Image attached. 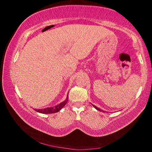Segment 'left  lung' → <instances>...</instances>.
Wrapping results in <instances>:
<instances>
[{
	"label": "left lung",
	"mask_w": 152,
	"mask_h": 152,
	"mask_svg": "<svg viewBox=\"0 0 152 152\" xmlns=\"http://www.w3.org/2000/svg\"><path fill=\"white\" fill-rule=\"evenodd\" d=\"M93 107L95 108V109H97L98 110H99V111H102V112H104V110H101V109H99V108H97L96 107H95L94 106V105H93Z\"/></svg>",
	"instance_id": "1"
}]
</instances>
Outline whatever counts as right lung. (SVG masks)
Here are the masks:
<instances>
[{"mask_svg": "<svg viewBox=\"0 0 152 152\" xmlns=\"http://www.w3.org/2000/svg\"><path fill=\"white\" fill-rule=\"evenodd\" d=\"M68 101V96H67L66 99L65 101L61 102L60 104L56 105L54 107H50V108H45V109H35V111L38 113H43V114H50V113H57L59 110H61L62 108L65 106V104L67 103V102Z\"/></svg>", "mask_w": 152, "mask_h": 152, "instance_id": "obj_1", "label": "right lung"}]
</instances>
